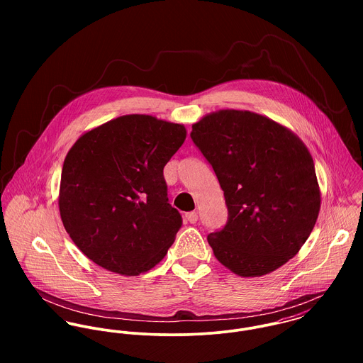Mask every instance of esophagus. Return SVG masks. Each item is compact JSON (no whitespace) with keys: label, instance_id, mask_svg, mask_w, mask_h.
Here are the masks:
<instances>
[{"label":"esophagus","instance_id":"esophagus-1","mask_svg":"<svg viewBox=\"0 0 363 363\" xmlns=\"http://www.w3.org/2000/svg\"><path fill=\"white\" fill-rule=\"evenodd\" d=\"M186 219L190 222V223H196L197 219H199V213L196 211H191V212H187L186 213Z\"/></svg>","mask_w":363,"mask_h":363}]
</instances>
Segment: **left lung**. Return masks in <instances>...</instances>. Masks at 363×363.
I'll list each match as a JSON object with an SVG mask.
<instances>
[{
  "label": "left lung",
  "instance_id": "obj_1",
  "mask_svg": "<svg viewBox=\"0 0 363 363\" xmlns=\"http://www.w3.org/2000/svg\"><path fill=\"white\" fill-rule=\"evenodd\" d=\"M191 138L212 164L228 208L225 228L207 238L216 259L253 278L295 257L321 204L305 143L262 114L235 108L200 118Z\"/></svg>",
  "mask_w": 363,
  "mask_h": 363
}]
</instances>
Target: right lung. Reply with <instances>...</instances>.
<instances>
[{"instance_id":"obj_1","label":"right lung","mask_w":363,"mask_h":363,"mask_svg":"<svg viewBox=\"0 0 363 363\" xmlns=\"http://www.w3.org/2000/svg\"><path fill=\"white\" fill-rule=\"evenodd\" d=\"M187 130L125 114L84 133L64 159L58 209L75 246L114 274L140 275L166 256L182 226L163 167Z\"/></svg>"}]
</instances>
